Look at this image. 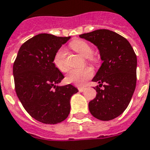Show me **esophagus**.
Listing matches in <instances>:
<instances>
[{
  "instance_id": "1",
  "label": "esophagus",
  "mask_w": 150,
  "mask_h": 150,
  "mask_svg": "<svg viewBox=\"0 0 150 150\" xmlns=\"http://www.w3.org/2000/svg\"><path fill=\"white\" fill-rule=\"evenodd\" d=\"M78 89H79V91L80 92H84V91H85V89H86V88H83V87H79Z\"/></svg>"
}]
</instances>
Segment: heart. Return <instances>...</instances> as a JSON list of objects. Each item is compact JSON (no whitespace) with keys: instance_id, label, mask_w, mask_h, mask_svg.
I'll return each instance as SVG.
<instances>
[{"instance_id":"obj_1","label":"heart","mask_w":150,"mask_h":150,"mask_svg":"<svg viewBox=\"0 0 150 150\" xmlns=\"http://www.w3.org/2000/svg\"><path fill=\"white\" fill-rule=\"evenodd\" d=\"M71 49L78 52L79 54L83 56L84 58H88L90 62H95L96 58L92 56L93 47L88 42L81 39L74 40L69 44ZM67 52L66 50L61 47L56 52L54 56L53 62L55 67L62 72H66L69 70V65L66 61ZM93 71L91 69L86 68L84 69H71L67 76V81L77 86H83L86 81L92 77Z\"/></svg>"}]
</instances>
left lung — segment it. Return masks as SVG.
Masks as SVG:
<instances>
[{
    "mask_svg": "<svg viewBox=\"0 0 150 150\" xmlns=\"http://www.w3.org/2000/svg\"><path fill=\"white\" fill-rule=\"evenodd\" d=\"M79 37L97 46L103 62L92 79L99 85L94 88L96 98L88 103L90 112L99 120H112L126 110L134 93L136 53L127 39L110 30L99 29Z\"/></svg>",
    "mask_w": 150,
    "mask_h": 150,
    "instance_id": "1",
    "label": "left lung"
}]
</instances>
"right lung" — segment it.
Listing matches in <instances>:
<instances>
[{"mask_svg": "<svg viewBox=\"0 0 150 150\" xmlns=\"http://www.w3.org/2000/svg\"><path fill=\"white\" fill-rule=\"evenodd\" d=\"M71 37L39 34L21 46L13 65L15 91L31 117L45 124L64 121L70 112L71 97L79 90L71 84L58 86L64 75L54 56Z\"/></svg>", "mask_w": 150, "mask_h": 150, "instance_id": "obj_1", "label": "right lung"}]
</instances>
